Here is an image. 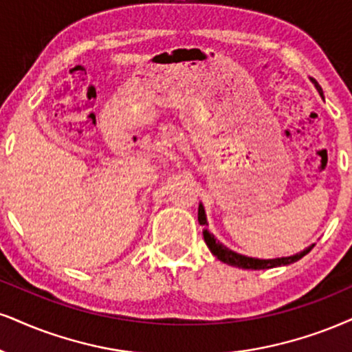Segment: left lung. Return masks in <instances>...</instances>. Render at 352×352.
I'll list each match as a JSON object with an SVG mask.
<instances>
[{"instance_id": "left-lung-1", "label": "left lung", "mask_w": 352, "mask_h": 352, "mask_svg": "<svg viewBox=\"0 0 352 352\" xmlns=\"http://www.w3.org/2000/svg\"><path fill=\"white\" fill-rule=\"evenodd\" d=\"M316 89H318L320 96H323V91L320 86H316ZM197 220L201 225H207V219H206V210H204V206L202 204H199V212H197ZM204 240H206V245L209 246L210 253L215 256L217 259H220L222 263H227L230 266H235V267H240V269H271V267H277V266H287V264H292L298 261V259L303 258L307 253H310L311 248H314L315 245L309 246V248H305L300 253L297 254H292V256H282V258H274V259H258V258H248V256H243L240 253H235V251H232L227 246L222 245L220 241H217V238L212 235L209 230H204Z\"/></svg>"}]
</instances>
